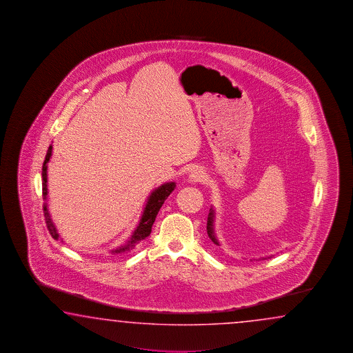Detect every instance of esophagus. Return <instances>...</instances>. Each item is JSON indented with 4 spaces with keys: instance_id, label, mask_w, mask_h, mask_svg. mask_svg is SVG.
<instances>
[{
    "instance_id": "obj_1",
    "label": "esophagus",
    "mask_w": 353,
    "mask_h": 353,
    "mask_svg": "<svg viewBox=\"0 0 353 353\" xmlns=\"http://www.w3.org/2000/svg\"><path fill=\"white\" fill-rule=\"evenodd\" d=\"M203 180H204V173H203L202 169H199V168H194L188 175V181L192 183V184L201 183Z\"/></svg>"
}]
</instances>
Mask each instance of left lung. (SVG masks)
Masks as SVG:
<instances>
[{
	"mask_svg": "<svg viewBox=\"0 0 353 353\" xmlns=\"http://www.w3.org/2000/svg\"><path fill=\"white\" fill-rule=\"evenodd\" d=\"M214 222H216V210L213 207H210V213H208V218H207V233H208V237H210L212 242L217 246H221L219 241H218L217 233H216V228H214ZM271 256H266V257H260V259H256V261H260V260H266V259H270Z\"/></svg>",
	"mask_w": 353,
	"mask_h": 353,
	"instance_id": "left-lung-1",
	"label": "left lung"
}]
</instances>
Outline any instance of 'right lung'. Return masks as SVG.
Masks as SVG:
<instances>
[{
	"mask_svg": "<svg viewBox=\"0 0 353 353\" xmlns=\"http://www.w3.org/2000/svg\"><path fill=\"white\" fill-rule=\"evenodd\" d=\"M53 155V146L50 145L48 152H46V160H44V164H43V172H41V178H43V199H44V216H46V227L49 230V232L52 234L54 240H61L59 233L57 227L53 223V219L50 216V212L48 208V163L50 161V158ZM176 187L175 181H168L161 184L160 187L152 189L150 195L148 196L146 203H145V207H143V213H141V217L139 223L136 225L134 232L131 233V236L128 237V241L125 243H122L117 248L110 250L108 252L116 255V254H125L131 251L132 248H135L137 243H140L141 241L145 240L146 237H149L151 233V227L155 222V218L158 216V212L161 208V205L164 204L166 201V198L170 195V193L173 192L174 189ZM63 242V240H61Z\"/></svg>",
	"mask_w": 353,
	"mask_h": 353,
	"instance_id": "1",
	"label": "right lung"
}]
</instances>
